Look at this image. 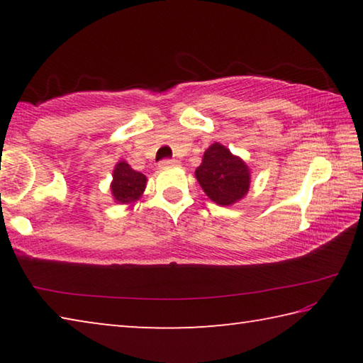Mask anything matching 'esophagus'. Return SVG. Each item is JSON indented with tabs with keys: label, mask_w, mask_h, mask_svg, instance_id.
<instances>
[{
	"label": "esophagus",
	"mask_w": 363,
	"mask_h": 363,
	"mask_svg": "<svg viewBox=\"0 0 363 363\" xmlns=\"http://www.w3.org/2000/svg\"><path fill=\"white\" fill-rule=\"evenodd\" d=\"M177 160H171V158H164L158 163V168H169V167H176Z\"/></svg>",
	"instance_id": "obj_1"
}]
</instances>
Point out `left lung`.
Wrapping results in <instances>:
<instances>
[{
  "instance_id": "left-lung-1",
  "label": "left lung",
  "mask_w": 363,
  "mask_h": 363,
  "mask_svg": "<svg viewBox=\"0 0 363 363\" xmlns=\"http://www.w3.org/2000/svg\"><path fill=\"white\" fill-rule=\"evenodd\" d=\"M195 177L203 192L220 206L237 203L250 189V168L227 147L214 143L208 147Z\"/></svg>"
}]
</instances>
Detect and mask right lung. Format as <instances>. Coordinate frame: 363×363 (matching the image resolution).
I'll return each mask as SVG.
<instances>
[{
	"mask_svg": "<svg viewBox=\"0 0 363 363\" xmlns=\"http://www.w3.org/2000/svg\"><path fill=\"white\" fill-rule=\"evenodd\" d=\"M147 177L133 169L126 162H118L113 169V181L110 184L112 196L116 203L128 205L136 201L144 194Z\"/></svg>",
	"mask_w": 363,
	"mask_h": 363,
	"instance_id": "right-lung-1",
	"label": "right lung"
}]
</instances>
